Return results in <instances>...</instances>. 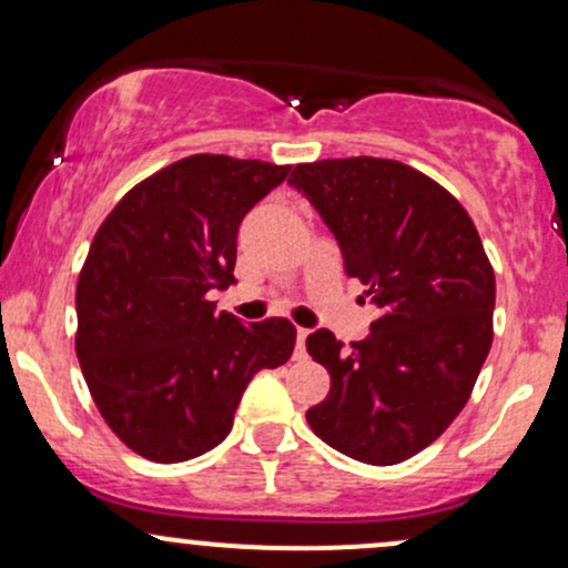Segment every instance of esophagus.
Returning <instances> with one entry per match:
<instances>
[{
    "mask_svg": "<svg viewBox=\"0 0 568 568\" xmlns=\"http://www.w3.org/2000/svg\"><path fill=\"white\" fill-rule=\"evenodd\" d=\"M306 336H310V331H306V328H296V352H298V355H304V342H306Z\"/></svg>",
    "mask_w": 568,
    "mask_h": 568,
    "instance_id": "esophagus-1",
    "label": "esophagus"
}]
</instances>
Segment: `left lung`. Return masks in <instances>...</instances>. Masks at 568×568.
Masks as SVG:
<instances>
[{
    "mask_svg": "<svg viewBox=\"0 0 568 568\" xmlns=\"http://www.w3.org/2000/svg\"><path fill=\"white\" fill-rule=\"evenodd\" d=\"M293 184L342 247L344 272L379 306L363 342L331 331L306 352L331 374L312 433L366 465H397L470 400L494 338V266L470 213L448 189L397 160L302 162Z\"/></svg>",
    "mask_w": 568,
    "mask_h": 568,
    "instance_id": "8db88e82",
    "label": "left lung"
}]
</instances>
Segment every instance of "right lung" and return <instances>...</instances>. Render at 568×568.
<instances>
[{
  "instance_id": "right-lung-1",
  "label": "right lung",
  "mask_w": 568,
  "mask_h": 568,
  "mask_svg": "<svg viewBox=\"0 0 568 568\" xmlns=\"http://www.w3.org/2000/svg\"><path fill=\"white\" fill-rule=\"evenodd\" d=\"M288 171L192 154L135 184L98 226L77 280L74 347L103 422L143 459L216 448L247 382L291 357L285 317L243 325L207 302L234 283L240 221Z\"/></svg>"
}]
</instances>
